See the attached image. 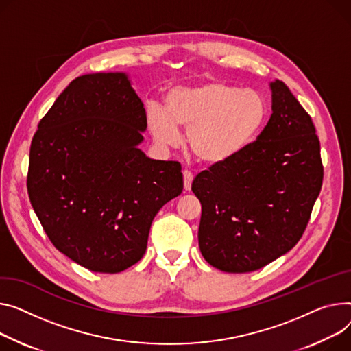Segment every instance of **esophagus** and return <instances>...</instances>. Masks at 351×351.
Returning a JSON list of instances; mask_svg holds the SVG:
<instances>
[{
  "label": "esophagus",
  "mask_w": 351,
  "mask_h": 351,
  "mask_svg": "<svg viewBox=\"0 0 351 351\" xmlns=\"http://www.w3.org/2000/svg\"><path fill=\"white\" fill-rule=\"evenodd\" d=\"M192 182H193V173L188 169L183 171V186L184 191H191L192 188Z\"/></svg>",
  "instance_id": "obj_1"
}]
</instances>
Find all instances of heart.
Listing matches in <instances>:
<instances>
[{
    "label": "heart",
    "instance_id": "1",
    "mask_svg": "<svg viewBox=\"0 0 351 351\" xmlns=\"http://www.w3.org/2000/svg\"><path fill=\"white\" fill-rule=\"evenodd\" d=\"M268 114L260 93L223 82H204L169 90L163 107H148L147 125L162 147L178 144L179 128H186L191 152L207 165H221L256 143Z\"/></svg>",
    "mask_w": 351,
    "mask_h": 351
}]
</instances>
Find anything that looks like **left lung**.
<instances>
[{
    "label": "left lung",
    "instance_id": "left-lung-1",
    "mask_svg": "<svg viewBox=\"0 0 351 351\" xmlns=\"http://www.w3.org/2000/svg\"><path fill=\"white\" fill-rule=\"evenodd\" d=\"M269 86L272 114L256 143L192 183L202 204L200 252L220 271L251 272L292 250L322 189L320 143L311 115L284 82Z\"/></svg>",
    "mask_w": 351,
    "mask_h": 351
}]
</instances>
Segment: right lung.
I'll use <instances>...</instances> for the list:
<instances>
[{"mask_svg": "<svg viewBox=\"0 0 351 351\" xmlns=\"http://www.w3.org/2000/svg\"><path fill=\"white\" fill-rule=\"evenodd\" d=\"M145 130L128 76L93 73L60 93L32 138L31 204L52 244L93 272L141 260L154 217L183 191L179 162L138 148Z\"/></svg>", "mask_w": 351, "mask_h": 351, "instance_id": "add662e5", "label": "right lung"}]
</instances>
